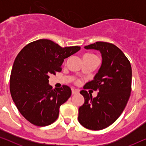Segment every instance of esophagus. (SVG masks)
<instances>
[{
  "mask_svg": "<svg viewBox=\"0 0 146 146\" xmlns=\"http://www.w3.org/2000/svg\"><path fill=\"white\" fill-rule=\"evenodd\" d=\"M80 92V90L78 89H72V94L73 95L74 94H79Z\"/></svg>",
  "mask_w": 146,
  "mask_h": 146,
  "instance_id": "34e87169",
  "label": "esophagus"
}]
</instances>
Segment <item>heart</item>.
<instances>
[{"label": "heart", "instance_id": "obj_1", "mask_svg": "<svg viewBox=\"0 0 146 146\" xmlns=\"http://www.w3.org/2000/svg\"><path fill=\"white\" fill-rule=\"evenodd\" d=\"M84 56H96V55L93 54H91V53H87V54H86ZM79 82H80V80H77L76 82L78 83Z\"/></svg>", "mask_w": 146, "mask_h": 146}]
</instances>
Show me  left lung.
Segmentation results:
<instances>
[{
    "label": "left lung",
    "instance_id": "1",
    "mask_svg": "<svg viewBox=\"0 0 146 146\" xmlns=\"http://www.w3.org/2000/svg\"><path fill=\"white\" fill-rule=\"evenodd\" d=\"M84 48L100 52L102 63L93 80L80 91L85 102L79 108L78 121L86 128L100 130L112 124L126 106L131 90V67L123 52L113 44L96 42ZM87 89L98 91L97 96L92 98Z\"/></svg>",
    "mask_w": 146,
    "mask_h": 146
}]
</instances>
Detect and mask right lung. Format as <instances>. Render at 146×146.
I'll return each instance as SVG.
<instances>
[{"label": "right lung", "instance_id": "right-lung-1", "mask_svg": "<svg viewBox=\"0 0 146 146\" xmlns=\"http://www.w3.org/2000/svg\"><path fill=\"white\" fill-rule=\"evenodd\" d=\"M80 49L40 39L18 54L10 77V91L17 109L29 122L46 126L56 120L60 107L70 97L72 90L66 85L52 89L49 76L61 72L64 60Z\"/></svg>", "mask_w": 146, "mask_h": 146}]
</instances>
